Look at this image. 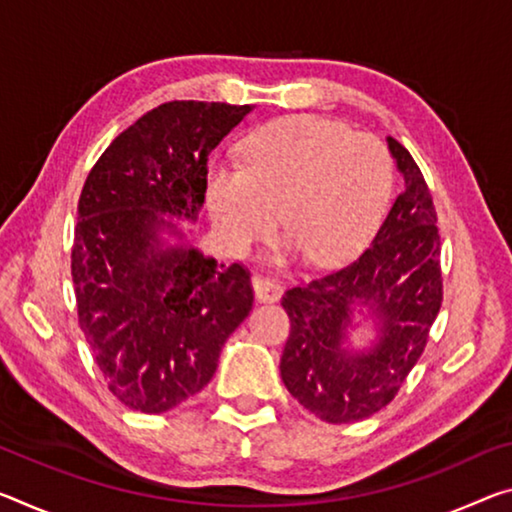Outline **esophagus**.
<instances>
[{
    "label": "esophagus",
    "mask_w": 512,
    "mask_h": 512,
    "mask_svg": "<svg viewBox=\"0 0 512 512\" xmlns=\"http://www.w3.org/2000/svg\"><path fill=\"white\" fill-rule=\"evenodd\" d=\"M253 289L257 300H262V303H275V300L282 296L280 282L273 278H264V275H255Z\"/></svg>",
    "instance_id": "1"
}]
</instances>
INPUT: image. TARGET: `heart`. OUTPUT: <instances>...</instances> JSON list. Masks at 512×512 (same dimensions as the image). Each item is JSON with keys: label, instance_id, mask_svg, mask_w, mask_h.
Listing matches in <instances>:
<instances>
[{"label": "heart", "instance_id": "heart-1", "mask_svg": "<svg viewBox=\"0 0 512 512\" xmlns=\"http://www.w3.org/2000/svg\"><path fill=\"white\" fill-rule=\"evenodd\" d=\"M392 184V154L373 134L319 116H289L248 136L241 164L209 170L207 209L232 255H248L280 216L305 259L332 264L376 232Z\"/></svg>", "mask_w": 512, "mask_h": 512}]
</instances>
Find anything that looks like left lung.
Here are the masks:
<instances>
[{
	"label": "left lung",
	"mask_w": 512,
	"mask_h": 512,
	"mask_svg": "<svg viewBox=\"0 0 512 512\" xmlns=\"http://www.w3.org/2000/svg\"><path fill=\"white\" fill-rule=\"evenodd\" d=\"M405 189L362 253L339 269L285 291L291 330L280 373L294 399L328 424H351L383 410L424 353L442 307L437 212L412 154L389 136ZM369 302L381 342L367 354L343 348L350 316Z\"/></svg>",
	"instance_id": "1"
}]
</instances>
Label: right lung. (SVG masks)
Returning <instances> with one entry per match:
<instances>
[{"label":"right lung","mask_w":512,"mask_h":512,"mask_svg":"<svg viewBox=\"0 0 512 512\" xmlns=\"http://www.w3.org/2000/svg\"><path fill=\"white\" fill-rule=\"evenodd\" d=\"M250 111L159 104L113 139L81 189L70 255L77 321L109 392L145 415L198 394L253 310L246 266H218L186 246L164 250L157 230L173 225L156 214L196 218L209 152Z\"/></svg>","instance_id":"obj_1"}]
</instances>
